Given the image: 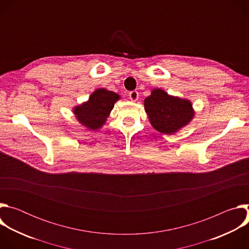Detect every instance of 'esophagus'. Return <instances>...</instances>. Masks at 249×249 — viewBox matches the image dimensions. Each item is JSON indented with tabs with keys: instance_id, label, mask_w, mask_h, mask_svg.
<instances>
[{
	"instance_id": "1",
	"label": "esophagus",
	"mask_w": 249,
	"mask_h": 249,
	"mask_svg": "<svg viewBox=\"0 0 249 249\" xmlns=\"http://www.w3.org/2000/svg\"><path fill=\"white\" fill-rule=\"evenodd\" d=\"M129 97L132 101H136L139 98V92L137 90H132L129 92Z\"/></svg>"
}]
</instances>
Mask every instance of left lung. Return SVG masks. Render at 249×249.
<instances>
[{"label": "left lung", "mask_w": 249, "mask_h": 249, "mask_svg": "<svg viewBox=\"0 0 249 249\" xmlns=\"http://www.w3.org/2000/svg\"><path fill=\"white\" fill-rule=\"evenodd\" d=\"M145 110L153 127L169 135L188 124L194 114L190 101L170 96L160 89L145 99Z\"/></svg>", "instance_id": "left-lung-1"}]
</instances>
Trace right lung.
<instances>
[{"label":"right lung","instance_id":"obj_1","mask_svg":"<svg viewBox=\"0 0 249 249\" xmlns=\"http://www.w3.org/2000/svg\"><path fill=\"white\" fill-rule=\"evenodd\" d=\"M118 98L119 95L113 91L98 89L88 102L77 106L74 113L83 125L90 130H96L103 125Z\"/></svg>","mask_w":249,"mask_h":249}]
</instances>
